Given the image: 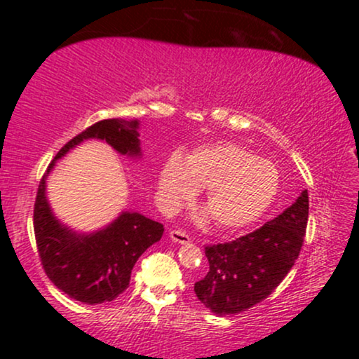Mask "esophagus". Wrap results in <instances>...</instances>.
<instances>
[{"label":"esophagus","instance_id":"34e87169","mask_svg":"<svg viewBox=\"0 0 359 359\" xmlns=\"http://www.w3.org/2000/svg\"><path fill=\"white\" fill-rule=\"evenodd\" d=\"M168 234H170V240L174 243H180V245H187V243H191V236L185 234L184 231H179V229H172Z\"/></svg>","mask_w":359,"mask_h":359}]
</instances>
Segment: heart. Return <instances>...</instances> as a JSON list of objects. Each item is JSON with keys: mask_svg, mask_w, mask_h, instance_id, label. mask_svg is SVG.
<instances>
[{"mask_svg": "<svg viewBox=\"0 0 359 359\" xmlns=\"http://www.w3.org/2000/svg\"><path fill=\"white\" fill-rule=\"evenodd\" d=\"M277 167L246 147L217 142L194 148L182 160L168 156L156 175V192L168 209L204 189V204L219 228L240 229L255 222L275 201Z\"/></svg>", "mask_w": 359, "mask_h": 359, "instance_id": "heart-1", "label": "heart"}]
</instances>
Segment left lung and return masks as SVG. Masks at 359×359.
I'll use <instances>...</instances> for the list:
<instances>
[{
	"mask_svg": "<svg viewBox=\"0 0 359 359\" xmlns=\"http://www.w3.org/2000/svg\"><path fill=\"white\" fill-rule=\"evenodd\" d=\"M309 217V194L257 231L229 243L205 246L209 271L194 292L217 316L257 306L280 285L302 248Z\"/></svg>",
	"mask_w": 359,
	"mask_h": 359,
	"instance_id": "obj_1",
	"label": "left lung"
}]
</instances>
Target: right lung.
<instances>
[{
    "label": "right lung",
    "instance_id": "add662e5",
    "mask_svg": "<svg viewBox=\"0 0 359 359\" xmlns=\"http://www.w3.org/2000/svg\"><path fill=\"white\" fill-rule=\"evenodd\" d=\"M138 119H102L65 143L42 177L34 209V229L45 273L59 290L82 304L111 302L130 285L131 270L147 248L160 241L163 224L135 211H123L94 233H77L53 214L47 199V177L74 147L84 140H102L119 155L142 156Z\"/></svg>",
    "mask_w": 359,
    "mask_h": 359
}]
</instances>
